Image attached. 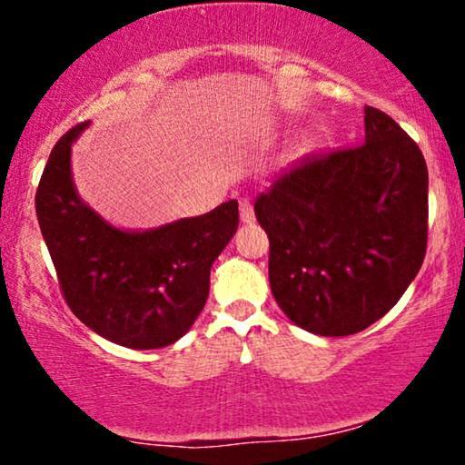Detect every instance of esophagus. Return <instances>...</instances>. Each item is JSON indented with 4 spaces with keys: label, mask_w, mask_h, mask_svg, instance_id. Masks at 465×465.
Masks as SVG:
<instances>
[{
    "label": "esophagus",
    "mask_w": 465,
    "mask_h": 465,
    "mask_svg": "<svg viewBox=\"0 0 465 465\" xmlns=\"http://www.w3.org/2000/svg\"><path fill=\"white\" fill-rule=\"evenodd\" d=\"M240 221H242V223H253L255 221L253 205H251L249 199H240Z\"/></svg>",
    "instance_id": "1"
}]
</instances>
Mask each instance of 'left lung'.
<instances>
[{"label": "left lung", "instance_id": "obj_1", "mask_svg": "<svg viewBox=\"0 0 465 465\" xmlns=\"http://www.w3.org/2000/svg\"><path fill=\"white\" fill-rule=\"evenodd\" d=\"M253 210L277 306L312 334H356L396 306L424 262L429 170L418 143L365 106V142L303 157Z\"/></svg>", "mask_w": 465, "mask_h": 465}]
</instances>
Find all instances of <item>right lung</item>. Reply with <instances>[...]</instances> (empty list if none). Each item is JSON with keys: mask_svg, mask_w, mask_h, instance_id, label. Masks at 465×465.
Masks as SVG:
<instances>
[{"mask_svg": "<svg viewBox=\"0 0 465 465\" xmlns=\"http://www.w3.org/2000/svg\"><path fill=\"white\" fill-rule=\"evenodd\" d=\"M56 142L39 188L36 218L69 311L111 343L165 348L196 322L210 295V269L238 229V201L151 232H122L76 194L72 142Z\"/></svg>", "mask_w": 465, "mask_h": 465, "instance_id": "1", "label": "right lung"}]
</instances>
